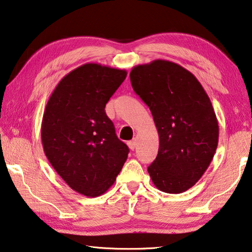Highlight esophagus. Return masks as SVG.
I'll return each mask as SVG.
<instances>
[{
  "mask_svg": "<svg viewBox=\"0 0 252 252\" xmlns=\"http://www.w3.org/2000/svg\"><path fill=\"white\" fill-rule=\"evenodd\" d=\"M127 145H129V148L131 150H134L136 148V145H138V142H136V139H133L132 141L127 142Z\"/></svg>",
  "mask_w": 252,
  "mask_h": 252,
  "instance_id": "esophagus-1",
  "label": "esophagus"
}]
</instances>
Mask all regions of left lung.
Wrapping results in <instances>:
<instances>
[{
	"label": "left lung",
	"instance_id": "left-lung-1",
	"mask_svg": "<svg viewBox=\"0 0 252 252\" xmlns=\"http://www.w3.org/2000/svg\"><path fill=\"white\" fill-rule=\"evenodd\" d=\"M130 79L158 132V157L148 167L151 180L164 193H183L203 176L218 145L208 94L190 71L163 59L133 67Z\"/></svg>",
	"mask_w": 252,
	"mask_h": 252
}]
</instances>
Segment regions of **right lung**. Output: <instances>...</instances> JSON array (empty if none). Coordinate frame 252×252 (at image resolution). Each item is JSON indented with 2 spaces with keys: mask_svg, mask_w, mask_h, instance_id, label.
<instances>
[{
  "mask_svg": "<svg viewBox=\"0 0 252 252\" xmlns=\"http://www.w3.org/2000/svg\"><path fill=\"white\" fill-rule=\"evenodd\" d=\"M126 77L125 69L85 63L58 82L45 108V155L71 189L89 197L110 189L129 154L104 111Z\"/></svg>",
  "mask_w": 252,
  "mask_h": 252,
  "instance_id": "add662e5",
  "label": "right lung"
}]
</instances>
